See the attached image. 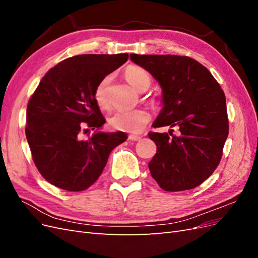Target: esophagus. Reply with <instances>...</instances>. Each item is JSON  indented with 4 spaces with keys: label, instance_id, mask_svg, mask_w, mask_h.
<instances>
[{
    "label": "esophagus",
    "instance_id": "obj_1",
    "mask_svg": "<svg viewBox=\"0 0 258 258\" xmlns=\"http://www.w3.org/2000/svg\"><path fill=\"white\" fill-rule=\"evenodd\" d=\"M129 140L130 141H140V140H141V137L136 136V135H130Z\"/></svg>",
    "mask_w": 258,
    "mask_h": 258
}]
</instances>
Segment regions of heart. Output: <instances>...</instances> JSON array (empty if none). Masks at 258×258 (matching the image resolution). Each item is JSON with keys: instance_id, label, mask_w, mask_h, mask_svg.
I'll use <instances>...</instances> for the list:
<instances>
[{"instance_id": "1", "label": "heart", "mask_w": 258, "mask_h": 258, "mask_svg": "<svg viewBox=\"0 0 258 258\" xmlns=\"http://www.w3.org/2000/svg\"><path fill=\"white\" fill-rule=\"evenodd\" d=\"M124 77L127 82L139 92H145L152 85V77L145 69L138 66H129L124 70ZM110 83V77L101 80L95 90V100L99 106H106V87ZM151 120V114L145 108H137L132 111H117L110 118L108 123L116 130L139 134Z\"/></svg>"}]
</instances>
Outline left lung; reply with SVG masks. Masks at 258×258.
<instances>
[{
    "mask_svg": "<svg viewBox=\"0 0 258 258\" xmlns=\"http://www.w3.org/2000/svg\"><path fill=\"white\" fill-rule=\"evenodd\" d=\"M130 60L150 72L162 90L153 127L179 130L178 136L172 129L148 134L157 145L148 163L152 176L166 191L195 188L217 168L228 137L224 91L209 70L189 57L131 53Z\"/></svg>",
    "mask_w": 258,
    "mask_h": 258,
    "instance_id": "left-lung-1",
    "label": "left lung"
}]
</instances>
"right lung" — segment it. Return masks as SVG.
<instances>
[{"label": "right lung", "instance_id": "add662e5", "mask_svg": "<svg viewBox=\"0 0 258 258\" xmlns=\"http://www.w3.org/2000/svg\"><path fill=\"white\" fill-rule=\"evenodd\" d=\"M128 60V53L79 54L46 73L27 107L26 137L36 168L46 181L69 191L95 183L124 132H103L95 100L97 85ZM96 130L87 140L80 132ZM87 130V129H86Z\"/></svg>", "mask_w": 258, "mask_h": 258}]
</instances>
